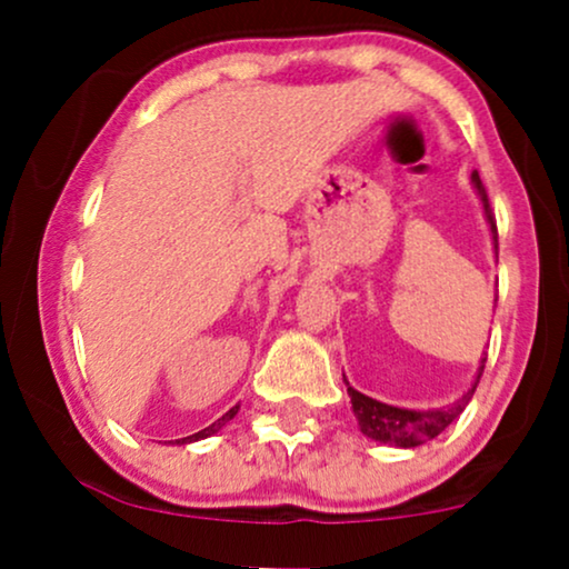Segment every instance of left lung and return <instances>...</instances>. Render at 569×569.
Here are the masks:
<instances>
[{"label": "left lung", "instance_id": "1", "mask_svg": "<svg viewBox=\"0 0 569 569\" xmlns=\"http://www.w3.org/2000/svg\"><path fill=\"white\" fill-rule=\"evenodd\" d=\"M471 183H473V189H477V193H479L481 204H485V214H487L489 230H492L495 248H497L495 212H492V207H489L487 189H485V183H481V178H479L477 170H473V173H471ZM485 362H487V357L479 365L477 383H479L481 372H485ZM477 383H473L471 391L466 393L461 401L453 403V407H448V409H427V411L399 409V407H391V403H380L376 399H370V396L355 391V388L349 386V383H347V393H349V399H352V409H355L357 422H360L362 435H368L370 440L391 442V446H399V448H417V446H422V442H427V440L438 438V435L446 430L448 425H453V419L461 415V411L466 409V403L471 401L473 391H477Z\"/></svg>", "mask_w": 569, "mask_h": 569}]
</instances>
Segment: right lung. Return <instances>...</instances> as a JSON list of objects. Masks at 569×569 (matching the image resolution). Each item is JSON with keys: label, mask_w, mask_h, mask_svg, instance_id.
<instances>
[{"label": "right lung", "mask_w": 569, "mask_h": 569, "mask_svg": "<svg viewBox=\"0 0 569 569\" xmlns=\"http://www.w3.org/2000/svg\"><path fill=\"white\" fill-rule=\"evenodd\" d=\"M238 409L240 407H232L230 411H224V415L217 419V422H212L209 427H204V430H199V432H193V435H189V438H181V440H176V442H193V440H201V438H209V435H214L217 430H220V427L224 425V422H230L232 417L238 415Z\"/></svg>", "instance_id": "1"}]
</instances>
